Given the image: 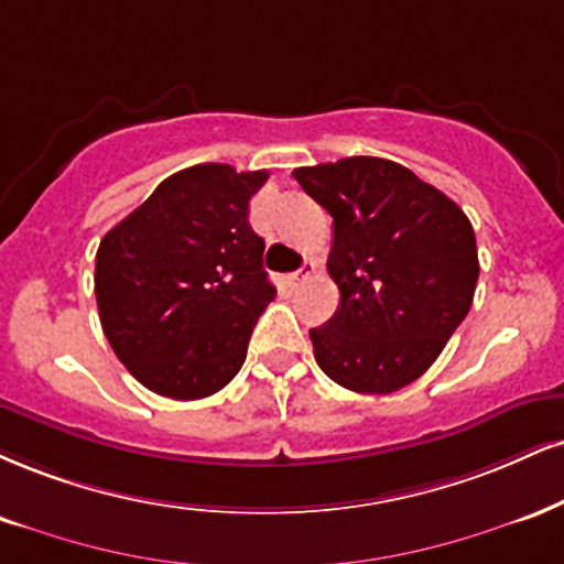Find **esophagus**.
Listing matches in <instances>:
<instances>
[{
	"instance_id": "esophagus-1",
	"label": "esophagus",
	"mask_w": 564,
	"mask_h": 564,
	"mask_svg": "<svg viewBox=\"0 0 564 564\" xmlns=\"http://www.w3.org/2000/svg\"><path fill=\"white\" fill-rule=\"evenodd\" d=\"M312 273H315V264L304 262L300 270H294V273H289L286 278H283V283H286V289H296L304 281V278H310Z\"/></svg>"
}]
</instances>
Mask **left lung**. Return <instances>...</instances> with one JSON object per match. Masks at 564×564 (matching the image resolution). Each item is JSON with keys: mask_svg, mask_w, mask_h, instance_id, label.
Here are the masks:
<instances>
[{"mask_svg": "<svg viewBox=\"0 0 564 564\" xmlns=\"http://www.w3.org/2000/svg\"><path fill=\"white\" fill-rule=\"evenodd\" d=\"M294 178L334 217L328 273L341 302L310 330L317 365L357 393L404 389L470 312L480 270L470 220L391 160L323 162Z\"/></svg>", "mask_w": 564, "mask_h": 564, "instance_id": "8db88e82", "label": "left lung"}]
</instances>
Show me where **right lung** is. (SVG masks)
Instances as JSON below:
<instances>
[{"label": "right lung", "instance_id": "1", "mask_svg": "<svg viewBox=\"0 0 564 564\" xmlns=\"http://www.w3.org/2000/svg\"><path fill=\"white\" fill-rule=\"evenodd\" d=\"M264 181L268 171L220 162L186 167L101 239V330L149 391L205 399L241 370L257 317L275 296L264 241L247 220Z\"/></svg>", "mask_w": 564, "mask_h": 564}]
</instances>
